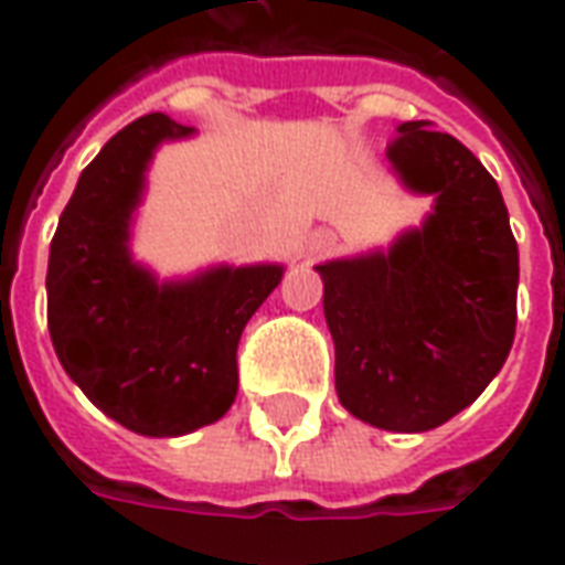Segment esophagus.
<instances>
[{"label":"esophagus","instance_id":"obj_1","mask_svg":"<svg viewBox=\"0 0 565 565\" xmlns=\"http://www.w3.org/2000/svg\"><path fill=\"white\" fill-rule=\"evenodd\" d=\"M332 247H335V235L330 230H315L306 238V257H323V254H330Z\"/></svg>","mask_w":565,"mask_h":565}]
</instances>
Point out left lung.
<instances>
[{
	"label": "left lung",
	"mask_w": 565,
	"mask_h": 565,
	"mask_svg": "<svg viewBox=\"0 0 565 565\" xmlns=\"http://www.w3.org/2000/svg\"><path fill=\"white\" fill-rule=\"evenodd\" d=\"M387 160L433 209L387 247L315 269L339 403L387 433H426L472 405L509 356L518 242L499 184L454 136L408 120Z\"/></svg>",
	"instance_id": "obj_1"
}]
</instances>
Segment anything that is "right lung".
Here are the masks:
<instances>
[{"label":"right lung","mask_w":565,"mask_h":565,"mask_svg":"<svg viewBox=\"0 0 565 565\" xmlns=\"http://www.w3.org/2000/svg\"><path fill=\"white\" fill-rule=\"evenodd\" d=\"M196 136L145 115L81 172L47 257V330L66 369L103 415L150 438L221 420L238 393V339L281 263H214L160 278L132 254L148 169L166 141Z\"/></svg>","instance_id":"right-lung-1"}]
</instances>
